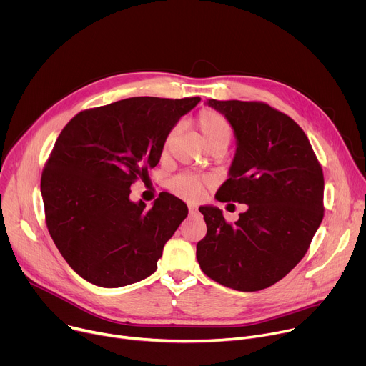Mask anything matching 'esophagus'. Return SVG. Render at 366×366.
Returning a JSON list of instances; mask_svg holds the SVG:
<instances>
[{"label":"esophagus","mask_w":366,"mask_h":366,"mask_svg":"<svg viewBox=\"0 0 366 366\" xmlns=\"http://www.w3.org/2000/svg\"><path fill=\"white\" fill-rule=\"evenodd\" d=\"M188 210L191 214H195L197 213V207L195 205H188Z\"/></svg>","instance_id":"1"}]
</instances>
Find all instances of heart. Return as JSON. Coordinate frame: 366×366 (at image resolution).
I'll use <instances>...</instances> for the list:
<instances>
[{
  "label": "heart",
  "mask_w": 366,
  "mask_h": 366,
  "mask_svg": "<svg viewBox=\"0 0 366 366\" xmlns=\"http://www.w3.org/2000/svg\"><path fill=\"white\" fill-rule=\"evenodd\" d=\"M195 126L199 130L202 140L208 150H226L233 137V127L230 122L219 112L212 109H204L195 116ZM177 127H174L164 139L162 156L169 153V149L175 140ZM171 189L181 198L188 201H197L204 195L205 182L191 174H182L175 177L171 184Z\"/></svg>",
  "instance_id": "b5f03b06"
}]
</instances>
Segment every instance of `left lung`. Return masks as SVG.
Listing matches in <instances>:
<instances>
[{
  "label": "left lung",
  "instance_id": "8db88e82",
  "mask_svg": "<svg viewBox=\"0 0 366 366\" xmlns=\"http://www.w3.org/2000/svg\"><path fill=\"white\" fill-rule=\"evenodd\" d=\"M230 122L237 150L216 197L247 204L236 223L201 207L207 234L197 243L201 271L237 291L282 280L307 253L323 216L325 177L304 130L262 101L207 99Z\"/></svg>",
  "mask_w": 366,
  "mask_h": 366
}]
</instances>
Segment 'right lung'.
<instances>
[{
	"instance_id": "right-lung-1",
	"label": "right lung",
	"mask_w": 366,
	"mask_h": 366,
	"mask_svg": "<svg viewBox=\"0 0 366 366\" xmlns=\"http://www.w3.org/2000/svg\"><path fill=\"white\" fill-rule=\"evenodd\" d=\"M199 97H133L78 113L46 161L40 189L47 230L88 282L124 287L152 275L165 243L188 214L162 192L152 208L130 185L158 165L165 136Z\"/></svg>"
}]
</instances>
